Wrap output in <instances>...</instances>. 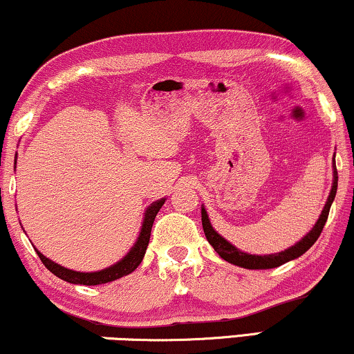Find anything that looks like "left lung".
<instances>
[{
    "label": "left lung",
    "mask_w": 354,
    "mask_h": 354,
    "mask_svg": "<svg viewBox=\"0 0 354 354\" xmlns=\"http://www.w3.org/2000/svg\"><path fill=\"white\" fill-rule=\"evenodd\" d=\"M337 187H338V174H337L335 161H333L332 190H330V193H328L327 203H326V206H324L321 216H319L316 225H314L313 230H309V234L304 235L297 245H293L292 248H288L285 251H280V253L259 256V254L243 253V251L235 248V246L229 243V241H227L224 236L219 235L214 229H212L205 206L201 207L203 230H205V235H206L207 241H209V245L216 250V253L219 254L222 259L227 261V263L240 266V268H245V269H272V268H279V266L288 263V261L299 258V256H301L303 253H306V251L311 248L314 243H316V240L319 239V235H321L324 225H326V222H327L328 211H330L333 198H335V195H337Z\"/></svg>",
    "instance_id": "left-lung-1"
}]
</instances>
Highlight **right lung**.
Wrapping results in <instances>:
<instances>
[{
  "instance_id": "add662e5",
  "label": "right lung",
  "mask_w": 354,
  "mask_h": 354,
  "mask_svg": "<svg viewBox=\"0 0 354 354\" xmlns=\"http://www.w3.org/2000/svg\"><path fill=\"white\" fill-rule=\"evenodd\" d=\"M164 201H166V198H161V200L154 201L151 206L147 207V211H145L142 230H140L137 241H135V245L130 248L129 253L125 254L124 258L119 261V263L111 266V268L98 270V272H77V270L66 269V268H62V266L56 264L55 261L48 259L46 256H43L40 251L35 248L38 258L41 259V263L45 264V268L50 270V272H53L56 277L66 280V282H69V283L101 285V283H108V282H113V280L124 277V275L133 272V270L140 266V263L143 261L145 251H147V246L149 243V235H151L153 222H154V219H156V214L162 207Z\"/></svg>"
}]
</instances>
